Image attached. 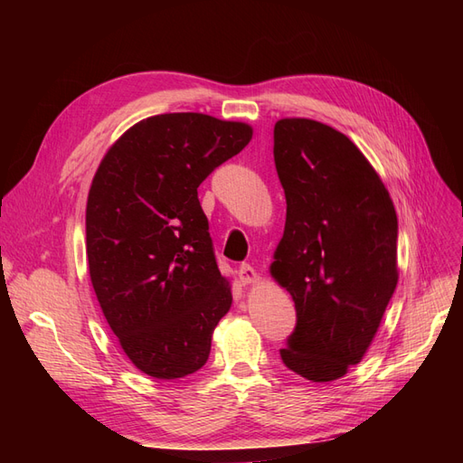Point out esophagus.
Here are the masks:
<instances>
[{
	"mask_svg": "<svg viewBox=\"0 0 463 463\" xmlns=\"http://www.w3.org/2000/svg\"><path fill=\"white\" fill-rule=\"evenodd\" d=\"M237 274H240V279L243 284H257L260 279V274L250 264H241L240 270H237Z\"/></svg>",
	"mask_w": 463,
	"mask_h": 463,
	"instance_id": "esophagus-1",
	"label": "esophagus"
}]
</instances>
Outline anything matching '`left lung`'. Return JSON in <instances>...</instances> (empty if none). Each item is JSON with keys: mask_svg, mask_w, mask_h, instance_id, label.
<instances>
[{"mask_svg": "<svg viewBox=\"0 0 463 463\" xmlns=\"http://www.w3.org/2000/svg\"><path fill=\"white\" fill-rule=\"evenodd\" d=\"M274 162L288 210L270 276L298 311L279 357L332 383L365 357L396 289V208L365 154L326 123L278 119Z\"/></svg>", "mask_w": 463, "mask_h": 463, "instance_id": "8db88e82", "label": "left lung"}]
</instances>
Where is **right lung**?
Segmentation results:
<instances>
[{
    "mask_svg": "<svg viewBox=\"0 0 463 463\" xmlns=\"http://www.w3.org/2000/svg\"><path fill=\"white\" fill-rule=\"evenodd\" d=\"M253 128L197 111L141 119L108 148L87 199V260L108 325L133 365L172 381L199 371L232 307L197 187Z\"/></svg>",
    "mask_w": 463,
    "mask_h": 463,
    "instance_id": "1",
    "label": "right lung"
}]
</instances>
